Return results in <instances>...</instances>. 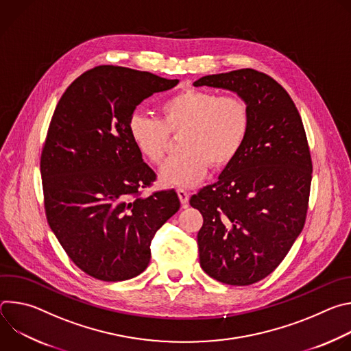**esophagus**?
I'll use <instances>...</instances> for the list:
<instances>
[{
  "label": "esophagus",
  "mask_w": 351,
  "mask_h": 351,
  "mask_svg": "<svg viewBox=\"0 0 351 351\" xmlns=\"http://www.w3.org/2000/svg\"><path fill=\"white\" fill-rule=\"evenodd\" d=\"M176 191H178L180 203H182L183 206H186V204L189 203V193H187L184 189H182V187H179Z\"/></svg>",
  "instance_id": "1"
}]
</instances>
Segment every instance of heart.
Returning a JSON list of instances; mask_svg holds the SVG:
<instances>
[{"mask_svg": "<svg viewBox=\"0 0 351 351\" xmlns=\"http://www.w3.org/2000/svg\"><path fill=\"white\" fill-rule=\"evenodd\" d=\"M160 119L134 112L128 123L130 140L153 165H161L171 147V134H179V153L161 171L168 186H193L207 167L223 168L243 147L252 125V110L241 95H221L213 90L184 88L158 107Z\"/></svg>", "mask_w": 351, "mask_h": 351, "instance_id": "1", "label": "heart"}]
</instances>
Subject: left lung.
Instances as JSON below:
<instances>
[{
	"label": "left lung",
	"mask_w": 351,
	"mask_h": 351,
	"mask_svg": "<svg viewBox=\"0 0 351 351\" xmlns=\"http://www.w3.org/2000/svg\"><path fill=\"white\" fill-rule=\"evenodd\" d=\"M193 84L236 91L252 110L239 154L190 206L204 219L197 234L204 272L226 285H253L278 268L306 223L313 161L303 121L289 93L256 69Z\"/></svg>",
	"instance_id": "left-lung-1"
}]
</instances>
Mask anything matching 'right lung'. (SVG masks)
Wrapping results in <instances>:
<instances>
[{"mask_svg": "<svg viewBox=\"0 0 351 351\" xmlns=\"http://www.w3.org/2000/svg\"><path fill=\"white\" fill-rule=\"evenodd\" d=\"M178 83L99 65L72 82L49 122L40 158L45 217L73 264L98 280L140 275L154 234L180 207L173 189L141 197L157 175L128 130L143 99Z\"/></svg>", "mask_w": 351, "mask_h": 351, "instance_id": "add662e5", "label": "right lung"}]
</instances>
